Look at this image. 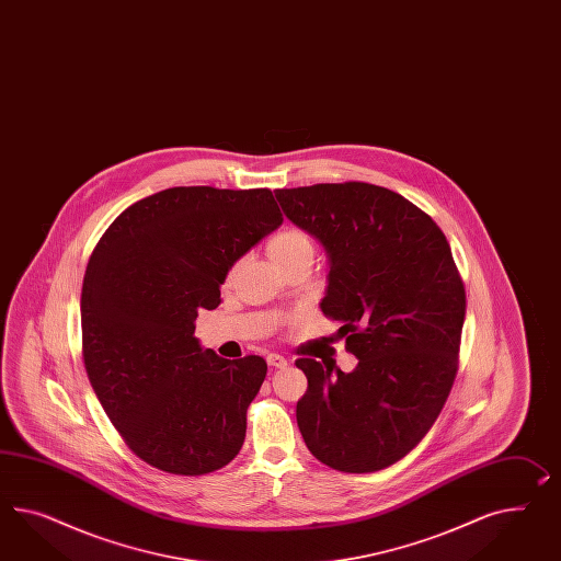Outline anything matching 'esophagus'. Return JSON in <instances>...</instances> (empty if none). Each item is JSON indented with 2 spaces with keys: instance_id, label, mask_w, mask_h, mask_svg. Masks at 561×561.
I'll return each instance as SVG.
<instances>
[{
  "instance_id": "esophagus-1",
  "label": "esophagus",
  "mask_w": 561,
  "mask_h": 561,
  "mask_svg": "<svg viewBox=\"0 0 561 561\" xmlns=\"http://www.w3.org/2000/svg\"><path fill=\"white\" fill-rule=\"evenodd\" d=\"M267 364L272 365V367H286L288 359L282 357V355H277V353H270V355H267Z\"/></svg>"
}]
</instances>
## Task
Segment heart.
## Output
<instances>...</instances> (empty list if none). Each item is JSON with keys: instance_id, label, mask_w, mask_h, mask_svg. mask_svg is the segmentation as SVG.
Masks as SVG:
<instances>
[{"instance_id": "obj_1", "label": "heart", "mask_w": 561, "mask_h": 561, "mask_svg": "<svg viewBox=\"0 0 561 561\" xmlns=\"http://www.w3.org/2000/svg\"><path fill=\"white\" fill-rule=\"evenodd\" d=\"M267 253L277 267H286L298 259L314 257V241L302 228H284L267 242Z\"/></svg>"}]
</instances>
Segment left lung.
<instances>
[{
    "label": "left lung",
    "mask_w": 561,
    "mask_h": 561,
    "mask_svg": "<svg viewBox=\"0 0 561 561\" xmlns=\"http://www.w3.org/2000/svg\"><path fill=\"white\" fill-rule=\"evenodd\" d=\"M275 197L324 247L320 308L359 359L351 374L296 362L308 378L296 407L304 443L333 470H383L421 443L454 386L466 289L451 247L428 214L371 183H317Z\"/></svg>",
    "instance_id": "left-lung-1"
}]
</instances>
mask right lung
<instances>
[{
	"label": "right lung",
	"instance_id": "add662e5",
	"mask_svg": "<svg viewBox=\"0 0 561 561\" xmlns=\"http://www.w3.org/2000/svg\"><path fill=\"white\" fill-rule=\"evenodd\" d=\"M284 222L270 190L169 187L107 227L81 289L83 362L122 439L157 470L202 476L241 451L263 357L199 345L239 259Z\"/></svg>",
	"mask_w": 561,
	"mask_h": 561
}]
</instances>
